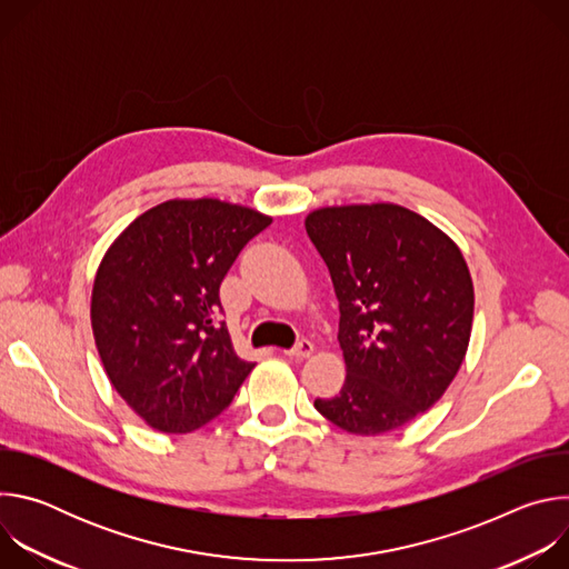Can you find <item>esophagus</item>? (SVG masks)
I'll return each instance as SVG.
<instances>
[{"label": "esophagus", "instance_id": "1", "mask_svg": "<svg viewBox=\"0 0 569 569\" xmlns=\"http://www.w3.org/2000/svg\"><path fill=\"white\" fill-rule=\"evenodd\" d=\"M312 351H315V345L308 342V340H301V342H297L292 349L283 351V353H286L288 358H310Z\"/></svg>", "mask_w": 569, "mask_h": 569}]
</instances>
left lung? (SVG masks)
I'll return each instance as SVG.
<instances>
[{"label":"left lung","instance_id":"8db88e82","mask_svg":"<svg viewBox=\"0 0 569 569\" xmlns=\"http://www.w3.org/2000/svg\"><path fill=\"white\" fill-rule=\"evenodd\" d=\"M306 231L340 301L347 378L317 412L376 437L430 410L455 380L470 342L475 290L457 242L391 202L321 207Z\"/></svg>","mask_w":569,"mask_h":569}]
</instances>
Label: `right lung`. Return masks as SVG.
Instances as JSON below:
<instances>
[{
    "label": "right lung",
    "mask_w": 569,
    "mask_h": 569,
    "mask_svg": "<svg viewBox=\"0 0 569 569\" xmlns=\"http://www.w3.org/2000/svg\"><path fill=\"white\" fill-rule=\"evenodd\" d=\"M270 222L242 204L178 198L137 216L108 248L92 288V333L112 387L152 430L202 428L254 369L218 323V290Z\"/></svg>",
    "instance_id": "1"
}]
</instances>
